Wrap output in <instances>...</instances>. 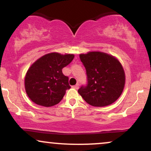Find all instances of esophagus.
<instances>
[{
  "label": "esophagus",
  "instance_id": "1",
  "mask_svg": "<svg viewBox=\"0 0 151 151\" xmlns=\"http://www.w3.org/2000/svg\"><path fill=\"white\" fill-rule=\"evenodd\" d=\"M74 89H76V90H78V89L79 88V85L78 84H76V85H74V86H73Z\"/></svg>",
  "mask_w": 151,
  "mask_h": 151
}]
</instances>
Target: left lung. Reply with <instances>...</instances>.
<instances>
[{"label": "left lung", "instance_id": "1", "mask_svg": "<svg viewBox=\"0 0 151 151\" xmlns=\"http://www.w3.org/2000/svg\"><path fill=\"white\" fill-rule=\"evenodd\" d=\"M86 69L87 84L78 93L91 106H106L116 101L123 91L125 75L122 65L112 55L101 52L81 54Z\"/></svg>", "mask_w": 151, "mask_h": 151}]
</instances>
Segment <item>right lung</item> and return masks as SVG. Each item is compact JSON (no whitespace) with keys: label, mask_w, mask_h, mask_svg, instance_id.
I'll return each instance as SVG.
<instances>
[{"label":"right lung","mask_w":151,"mask_h":151,"mask_svg":"<svg viewBox=\"0 0 151 151\" xmlns=\"http://www.w3.org/2000/svg\"><path fill=\"white\" fill-rule=\"evenodd\" d=\"M73 55L52 52L42 56L31 65L24 79L28 96L35 104L50 107L59 104L70 88L62 68L71 62Z\"/></svg>","instance_id":"1"}]
</instances>
